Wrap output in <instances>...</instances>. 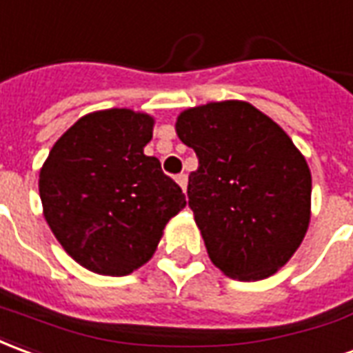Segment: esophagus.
<instances>
[{
	"instance_id": "34e87169",
	"label": "esophagus",
	"mask_w": 353,
	"mask_h": 353,
	"mask_svg": "<svg viewBox=\"0 0 353 353\" xmlns=\"http://www.w3.org/2000/svg\"><path fill=\"white\" fill-rule=\"evenodd\" d=\"M176 182H179V186H181L184 192H186V184H188V176L184 174V172H181V174H176Z\"/></svg>"
}]
</instances>
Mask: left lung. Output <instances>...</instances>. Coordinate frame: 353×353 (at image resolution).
I'll return each mask as SVG.
<instances>
[{
    "instance_id": "8db88e82",
    "label": "left lung",
    "mask_w": 353,
    "mask_h": 353,
    "mask_svg": "<svg viewBox=\"0 0 353 353\" xmlns=\"http://www.w3.org/2000/svg\"><path fill=\"white\" fill-rule=\"evenodd\" d=\"M176 132L199 161L188 176V205L212 264L241 281L276 274L308 230L306 159L287 132L249 102L186 110Z\"/></svg>"
}]
</instances>
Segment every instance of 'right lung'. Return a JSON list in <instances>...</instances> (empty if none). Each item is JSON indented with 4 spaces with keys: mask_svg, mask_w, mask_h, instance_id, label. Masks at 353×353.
Returning <instances> with one entry per match:
<instances>
[{
    "mask_svg": "<svg viewBox=\"0 0 353 353\" xmlns=\"http://www.w3.org/2000/svg\"><path fill=\"white\" fill-rule=\"evenodd\" d=\"M154 119L112 108L77 119L39 172L45 221L64 251L102 276L152 259L165 224L186 207L181 186L144 154Z\"/></svg>",
    "mask_w": 353,
    "mask_h": 353,
    "instance_id": "add662e5",
    "label": "right lung"
}]
</instances>
